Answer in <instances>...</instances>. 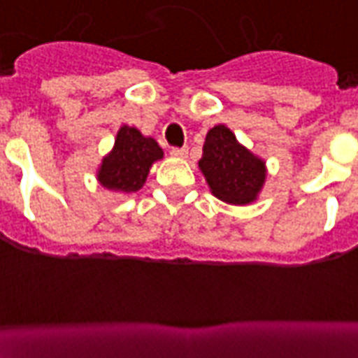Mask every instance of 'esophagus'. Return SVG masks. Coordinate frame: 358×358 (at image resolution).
Segmentation results:
<instances>
[{
  "instance_id": "34e87169",
  "label": "esophagus",
  "mask_w": 358,
  "mask_h": 358,
  "mask_svg": "<svg viewBox=\"0 0 358 358\" xmlns=\"http://www.w3.org/2000/svg\"><path fill=\"white\" fill-rule=\"evenodd\" d=\"M170 153H172L173 157H186V153H188V148H172L170 150Z\"/></svg>"
}]
</instances>
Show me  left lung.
<instances>
[{
	"instance_id": "1",
	"label": "left lung",
	"mask_w": 358,
	"mask_h": 358,
	"mask_svg": "<svg viewBox=\"0 0 358 358\" xmlns=\"http://www.w3.org/2000/svg\"><path fill=\"white\" fill-rule=\"evenodd\" d=\"M199 170L212 196L229 205H250L258 199L267 179V164L239 143L225 124L208 129Z\"/></svg>"
}]
</instances>
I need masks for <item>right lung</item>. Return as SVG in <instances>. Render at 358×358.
Instances as JSON below:
<instances>
[{
  "instance_id": "obj_1",
  "label": "right lung",
  "mask_w": 358,
  "mask_h": 358,
  "mask_svg": "<svg viewBox=\"0 0 358 358\" xmlns=\"http://www.w3.org/2000/svg\"><path fill=\"white\" fill-rule=\"evenodd\" d=\"M162 157L164 152L155 138L144 137L137 128L124 124L117 131L111 152L99 164L96 181L108 190L133 194L143 188L152 166Z\"/></svg>"
}]
</instances>
